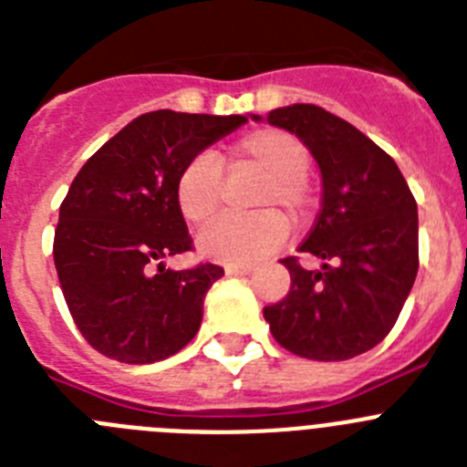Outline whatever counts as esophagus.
Returning <instances> with one entry per match:
<instances>
[{"label": "esophagus", "mask_w": 467, "mask_h": 467, "mask_svg": "<svg viewBox=\"0 0 467 467\" xmlns=\"http://www.w3.org/2000/svg\"><path fill=\"white\" fill-rule=\"evenodd\" d=\"M253 271V266H247V264H229L226 266V275H245Z\"/></svg>", "instance_id": "obj_1"}]
</instances>
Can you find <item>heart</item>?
Segmentation results:
<instances>
[{
	"label": "heart",
	"mask_w": 467,
	"mask_h": 467,
	"mask_svg": "<svg viewBox=\"0 0 467 467\" xmlns=\"http://www.w3.org/2000/svg\"><path fill=\"white\" fill-rule=\"evenodd\" d=\"M234 156L241 163L266 172L254 196L253 214H224L214 220L198 238L205 257L229 264H253L278 250L287 238V222L295 224L311 214L313 193L308 184L311 151L299 138L280 128H254L236 140ZM222 198V163L217 156L201 151L187 161L175 182L180 214L201 226L217 213Z\"/></svg>",
	"instance_id": "obj_1"
}]
</instances>
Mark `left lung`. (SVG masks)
<instances>
[{"mask_svg":"<svg viewBox=\"0 0 467 467\" xmlns=\"http://www.w3.org/2000/svg\"><path fill=\"white\" fill-rule=\"evenodd\" d=\"M266 121L304 140L323 172L320 213L299 245L323 269L285 257L290 290L264 317L295 356L348 360L386 339L410 296L419 271L414 193L381 147L323 107H280Z\"/></svg>","mask_w":467,"mask_h":467,"instance_id":"1","label":"left lung"}]
</instances>
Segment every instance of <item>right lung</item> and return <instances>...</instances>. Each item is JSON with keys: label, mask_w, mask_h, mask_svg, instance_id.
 Wrapping results in <instances>:
<instances>
[{"label": "right lung", "mask_w": 467, "mask_h": 467, "mask_svg": "<svg viewBox=\"0 0 467 467\" xmlns=\"http://www.w3.org/2000/svg\"><path fill=\"white\" fill-rule=\"evenodd\" d=\"M247 117L159 109L119 130L84 163L60 203L53 262L74 325L98 353L151 365L196 337L217 264L171 271L193 250L175 201L177 175Z\"/></svg>", "instance_id": "right-lung-1"}]
</instances>
